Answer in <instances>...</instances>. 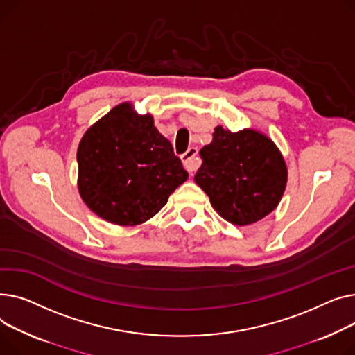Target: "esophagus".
<instances>
[{
  "instance_id": "34e87169",
  "label": "esophagus",
  "mask_w": 355,
  "mask_h": 355,
  "mask_svg": "<svg viewBox=\"0 0 355 355\" xmlns=\"http://www.w3.org/2000/svg\"><path fill=\"white\" fill-rule=\"evenodd\" d=\"M184 169L189 172L191 175H193V172H196V169L199 168V157H198V149L196 148H189L184 155L180 156Z\"/></svg>"
}]
</instances>
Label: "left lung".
<instances>
[{"label":"left lung","mask_w":355,"mask_h":355,"mask_svg":"<svg viewBox=\"0 0 355 355\" xmlns=\"http://www.w3.org/2000/svg\"><path fill=\"white\" fill-rule=\"evenodd\" d=\"M199 153L203 162L195 182L225 220L246 226L277 209L288 169L266 135L255 129L234 133L216 126L212 141Z\"/></svg>","instance_id":"left-lung-1"}]
</instances>
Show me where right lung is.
Instances as JSON below:
<instances>
[{
	"label": "right lung",
	"instance_id": "right-lung-1",
	"mask_svg": "<svg viewBox=\"0 0 355 355\" xmlns=\"http://www.w3.org/2000/svg\"><path fill=\"white\" fill-rule=\"evenodd\" d=\"M77 163L83 202L120 226L153 218L189 176L152 114H137L129 101L117 104L83 135Z\"/></svg>",
	"mask_w": 355,
	"mask_h": 355
}]
</instances>
